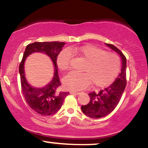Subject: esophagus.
<instances>
[{
    "label": "esophagus",
    "mask_w": 148,
    "mask_h": 148,
    "mask_svg": "<svg viewBox=\"0 0 148 148\" xmlns=\"http://www.w3.org/2000/svg\"><path fill=\"white\" fill-rule=\"evenodd\" d=\"M69 93H70V94H73V95H80L81 94V92H74V91H70L69 92Z\"/></svg>",
    "instance_id": "34e87169"
}]
</instances>
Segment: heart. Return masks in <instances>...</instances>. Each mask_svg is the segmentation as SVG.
<instances>
[{
  "mask_svg": "<svg viewBox=\"0 0 148 148\" xmlns=\"http://www.w3.org/2000/svg\"><path fill=\"white\" fill-rule=\"evenodd\" d=\"M71 54L86 62L82 74L71 72L64 77V87L79 91L92 83L95 87H104L113 82L120 70V60L115 53L103 51L93 45L70 47L60 53L57 58L58 67L65 72L69 68Z\"/></svg>",
  "mask_w": 148,
  "mask_h": 148,
  "instance_id": "obj_1",
  "label": "heart"
}]
</instances>
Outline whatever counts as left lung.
<instances>
[{
  "label": "left lung",
  "instance_id": "8db88e82",
  "mask_svg": "<svg viewBox=\"0 0 148 148\" xmlns=\"http://www.w3.org/2000/svg\"><path fill=\"white\" fill-rule=\"evenodd\" d=\"M112 50L117 52L121 57L122 68L118 77L108 88L96 93L88 94L90 100L87 105L81 106V111L86 116L91 118H100L111 113L118 104L127 84V60L124 54L114 45L106 44Z\"/></svg>",
  "mask_w": 148,
  "mask_h": 148
}]
</instances>
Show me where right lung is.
Segmentation results:
<instances>
[{
	"mask_svg": "<svg viewBox=\"0 0 148 148\" xmlns=\"http://www.w3.org/2000/svg\"><path fill=\"white\" fill-rule=\"evenodd\" d=\"M64 42H34L27 45L23 58L19 64L21 90L23 96L30 108L42 115H51L60 109L64 98L68 95V92H61V86L58 74L57 57ZM42 52L50 58L54 65V76L51 81L44 87L36 88L30 86L25 76L24 63L26 58L33 52Z\"/></svg>",
	"mask_w": 148,
	"mask_h": 148,
	"instance_id": "right-lung-1",
	"label": "right lung"
}]
</instances>
